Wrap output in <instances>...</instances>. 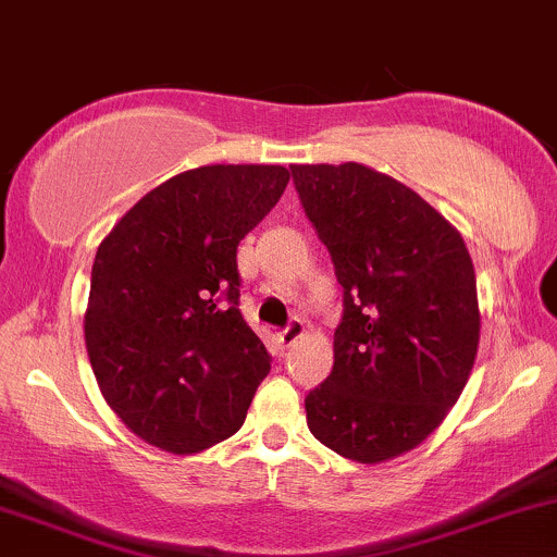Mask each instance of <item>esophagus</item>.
<instances>
[{"mask_svg": "<svg viewBox=\"0 0 557 557\" xmlns=\"http://www.w3.org/2000/svg\"><path fill=\"white\" fill-rule=\"evenodd\" d=\"M305 334V321L302 319H292L289 324H286L284 329L278 332V343L284 345V348H292V345L297 343Z\"/></svg>", "mask_w": 557, "mask_h": 557, "instance_id": "esophagus-1", "label": "esophagus"}]
</instances>
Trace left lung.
<instances>
[{
    "mask_svg": "<svg viewBox=\"0 0 557 557\" xmlns=\"http://www.w3.org/2000/svg\"><path fill=\"white\" fill-rule=\"evenodd\" d=\"M289 170L343 286L308 428L339 457L385 462L420 446L468 385L481 337L470 252L444 214L372 166Z\"/></svg>",
    "mask_w": 557,
    "mask_h": 557,
    "instance_id": "8db88e82",
    "label": "left lung"
}]
</instances>
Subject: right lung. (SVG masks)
Masks as SVG:
<instances>
[{"mask_svg":"<svg viewBox=\"0 0 557 557\" xmlns=\"http://www.w3.org/2000/svg\"><path fill=\"white\" fill-rule=\"evenodd\" d=\"M289 183L278 164H212L143 196L100 242L85 343L103 398L146 444L231 438L271 372L238 310V242Z\"/></svg>","mask_w":557,"mask_h":557,"instance_id":"add662e5","label":"right lung"}]
</instances>
